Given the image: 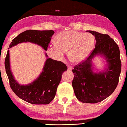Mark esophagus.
Instances as JSON below:
<instances>
[{
	"label": "esophagus",
	"mask_w": 127,
	"mask_h": 127,
	"mask_svg": "<svg viewBox=\"0 0 127 127\" xmlns=\"http://www.w3.org/2000/svg\"><path fill=\"white\" fill-rule=\"evenodd\" d=\"M72 69H73V67L71 66H70V65H68V71H71V70H72Z\"/></svg>",
	"instance_id": "34e87169"
}]
</instances>
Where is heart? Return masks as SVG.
I'll return each mask as SVG.
<instances>
[{"mask_svg":"<svg viewBox=\"0 0 127 127\" xmlns=\"http://www.w3.org/2000/svg\"><path fill=\"white\" fill-rule=\"evenodd\" d=\"M55 45L49 46L48 53L57 60L64 58L68 51L70 61L74 64L83 62L92 53L95 44V38L91 33L68 31L58 33L54 39Z\"/></svg>","mask_w":127,"mask_h":127,"instance_id":"heart-1","label":"heart"}]
</instances>
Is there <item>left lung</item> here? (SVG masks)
<instances>
[{"instance_id":"1","label":"left lung","mask_w":127,"mask_h":127,"mask_svg":"<svg viewBox=\"0 0 127 127\" xmlns=\"http://www.w3.org/2000/svg\"><path fill=\"white\" fill-rule=\"evenodd\" d=\"M94 35L95 47L82 63L72 70V86L78 100L86 103L101 102L114 92L117 87L121 71V61L118 45L108 35L89 31ZM100 56L107 62V67L95 72L92 60Z\"/></svg>"}]
</instances>
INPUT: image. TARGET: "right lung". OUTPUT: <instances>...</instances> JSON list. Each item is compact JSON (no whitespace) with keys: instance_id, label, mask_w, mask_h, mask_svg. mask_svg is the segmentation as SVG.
<instances>
[{"instance_id":"add662e5","label":"right lung","mask_w":127,"mask_h":127,"mask_svg":"<svg viewBox=\"0 0 127 127\" xmlns=\"http://www.w3.org/2000/svg\"><path fill=\"white\" fill-rule=\"evenodd\" d=\"M54 33L53 31H26L12 40L8 49L19 43L30 42L40 46L46 51ZM45 56L48 58L46 53ZM5 67L10 86L14 93L25 101L34 104H49L54 99L62 73L67 70L65 64L48 58L45 61L42 72L38 77L29 84L21 85L16 81L11 71L9 50L5 58Z\"/></svg>"}]
</instances>
